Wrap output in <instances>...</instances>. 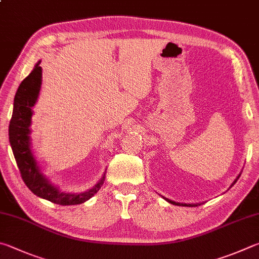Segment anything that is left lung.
Wrapping results in <instances>:
<instances>
[{
    "mask_svg": "<svg viewBox=\"0 0 259 259\" xmlns=\"http://www.w3.org/2000/svg\"><path fill=\"white\" fill-rule=\"evenodd\" d=\"M240 178V175H239L236 179H234V181L231 183V186H230V188H231L234 183H236L237 181H238V179ZM164 199H165L166 201H168V203L170 204H173V205H177V206H188V207H195V206H198V205H200V204H181V203H177V201H173V200H170V199H167V198H165V197H163Z\"/></svg>",
    "mask_w": 259,
    "mask_h": 259,
    "instance_id": "1",
    "label": "left lung"
}]
</instances>
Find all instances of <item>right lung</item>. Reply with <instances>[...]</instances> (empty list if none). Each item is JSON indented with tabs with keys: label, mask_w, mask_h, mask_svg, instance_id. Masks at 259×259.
<instances>
[{
	"label": "right lung",
	"mask_w": 259,
	"mask_h": 259,
	"mask_svg": "<svg viewBox=\"0 0 259 259\" xmlns=\"http://www.w3.org/2000/svg\"><path fill=\"white\" fill-rule=\"evenodd\" d=\"M39 64L40 61L36 63L28 77L21 81L16 93L12 117L9 125V140L12 152L22 180L32 194L58 205L82 204L101 189L105 180V172L100 182H97L92 189L79 194L63 192L58 187L52 185L49 179L41 173L32 154L29 126L31 124L32 106L36 104L41 86V68Z\"/></svg>",
	"instance_id": "obj_1"
}]
</instances>
